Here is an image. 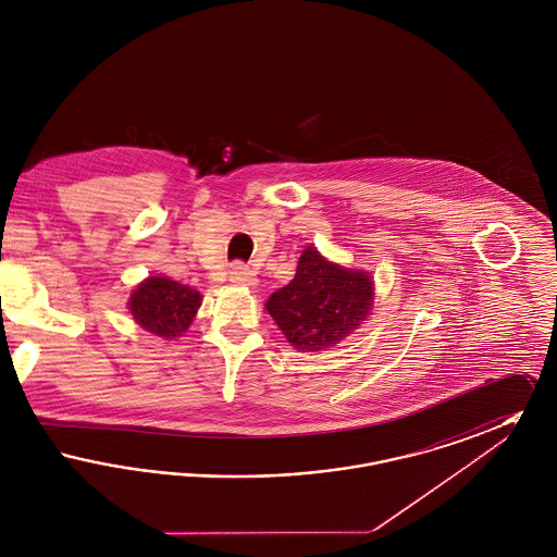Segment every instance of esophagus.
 <instances>
[{
  "label": "esophagus",
  "instance_id": "34e87169",
  "mask_svg": "<svg viewBox=\"0 0 557 557\" xmlns=\"http://www.w3.org/2000/svg\"><path fill=\"white\" fill-rule=\"evenodd\" d=\"M230 280H232L234 284L248 286V288L257 286V282H259L257 273H255L250 267L244 265V263H234V265H232V269H230Z\"/></svg>",
  "mask_w": 557,
  "mask_h": 557
}]
</instances>
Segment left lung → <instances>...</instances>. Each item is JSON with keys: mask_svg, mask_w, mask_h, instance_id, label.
Listing matches in <instances>:
<instances>
[{"mask_svg": "<svg viewBox=\"0 0 557 557\" xmlns=\"http://www.w3.org/2000/svg\"><path fill=\"white\" fill-rule=\"evenodd\" d=\"M373 280L368 271L346 269L307 246L288 286L273 292L265 309L298 352L341 345L370 315Z\"/></svg>", "mask_w": 557, "mask_h": 557, "instance_id": "left-lung-1", "label": "left lung"}]
</instances>
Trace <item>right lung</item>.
Segmentation results:
<instances>
[{"instance_id":"right-lung-1","label":"right lung","mask_w":557,"mask_h":557,"mask_svg":"<svg viewBox=\"0 0 557 557\" xmlns=\"http://www.w3.org/2000/svg\"><path fill=\"white\" fill-rule=\"evenodd\" d=\"M202 305L200 292L162 275L144 280L129 298L135 323L164 341L186 332Z\"/></svg>"}]
</instances>
